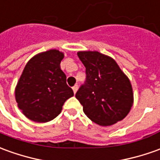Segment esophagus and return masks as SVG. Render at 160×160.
<instances>
[{
  "instance_id": "obj_1",
  "label": "esophagus",
  "mask_w": 160,
  "mask_h": 160,
  "mask_svg": "<svg viewBox=\"0 0 160 160\" xmlns=\"http://www.w3.org/2000/svg\"><path fill=\"white\" fill-rule=\"evenodd\" d=\"M72 90H73V92H74V93H76L77 90H78V85L73 86V87H72Z\"/></svg>"
}]
</instances>
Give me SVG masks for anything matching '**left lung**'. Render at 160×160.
Listing matches in <instances>:
<instances>
[{"mask_svg":"<svg viewBox=\"0 0 160 160\" xmlns=\"http://www.w3.org/2000/svg\"><path fill=\"white\" fill-rule=\"evenodd\" d=\"M77 54L87 73L86 82L75 95L85 114L102 127L122 120L133 104L128 77L112 57L98 51H80Z\"/></svg>","mask_w":160,"mask_h":160,"instance_id":"8db88e82","label":"left lung"}]
</instances>
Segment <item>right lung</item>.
Returning <instances> with one entry per match:
<instances>
[{
  "instance_id": "obj_1",
  "label": "right lung",
  "mask_w": 160,
  "mask_h": 160,
  "mask_svg": "<svg viewBox=\"0 0 160 160\" xmlns=\"http://www.w3.org/2000/svg\"><path fill=\"white\" fill-rule=\"evenodd\" d=\"M64 53L51 49L32 57L15 88L18 107L34 122H48L61 113L65 101L73 96L61 69Z\"/></svg>"
}]
</instances>
